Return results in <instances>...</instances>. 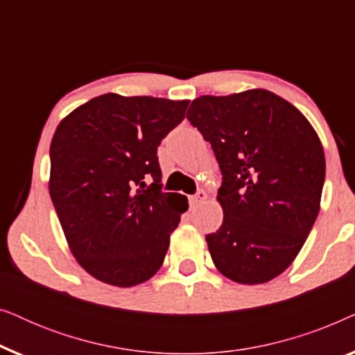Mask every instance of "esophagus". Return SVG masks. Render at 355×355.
I'll return each instance as SVG.
<instances>
[{"instance_id":"obj_1","label":"esophagus","mask_w":355,"mask_h":355,"mask_svg":"<svg viewBox=\"0 0 355 355\" xmlns=\"http://www.w3.org/2000/svg\"><path fill=\"white\" fill-rule=\"evenodd\" d=\"M203 200H207V192H205V191H198V192L196 193V196L191 197V203H192L193 207L200 205V203H202Z\"/></svg>"}]
</instances>
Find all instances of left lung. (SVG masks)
I'll return each instance as SVG.
<instances>
[{"instance_id":"obj_1","label":"left lung","mask_w":355,"mask_h":355,"mask_svg":"<svg viewBox=\"0 0 355 355\" xmlns=\"http://www.w3.org/2000/svg\"><path fill=\"white\" fill-rule=\"evenodd\" d=\"M187 119L210 142L223 182V225L207 234L226 278L261 284L302 249L320 210L324 153L300 111L268 90L192 101Z\"/></svg>"}]
</instances>
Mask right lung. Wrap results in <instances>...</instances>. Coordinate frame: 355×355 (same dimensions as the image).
Masks as SVG:
<instances>
[{
    "label": "right lung",
    "instance_id": "add662e5",
    "mask_svg": "<svg viewBox=\"0 0 355 355\" xmlns=\"http://www.w3.org/2000/svg\"><path fill=\"white\" fill-rule=\"evenodd\" d=\"M187 105L106 94L58 125L50 147L51 202L72 254L94 278L129 288L163 265L189 203L181 193L163 192L157 150Z\"/></svg>",
    "mask_w": 355,
    "mask_h": 355
}]
</instances>
